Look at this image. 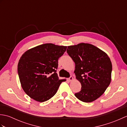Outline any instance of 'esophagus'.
Listing matches in <instances>:
<instances>
[{
    "mask_svg": "<svg viewBox=\"0 0 127 127\" xmlns=\"http://www.w3.org/2000/svg\"><path fill=\"white\" fill-rule=\"evenodd\" d=\"M67 80H68V81H71L73 80V77L72 76H70L69 78H68V79H67Z\"/></svg>",
    "mask_w": 127,
    "mask_h": 127,
    "instance_id": "obj_1",
    "label": "esophagus"
}]
</instances>
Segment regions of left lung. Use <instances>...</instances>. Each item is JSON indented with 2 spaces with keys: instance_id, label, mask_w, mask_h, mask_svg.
<instances>
[{
  "instance_id": "obj_1",
  "label": "left lung",
  "mask_w": 127,
  "mask_h": 127,
  "mask_svg": "<svg viewBox=\"0 0 127 127\" xmlns=\"http://www.w3.org/2000/svg\"><path fill=\"white\" fill-rule=\"evenodd\" d=\"M66 52L75 62L74 73L81 84L75 94L80 100L90 102L99 98L111 80L112 63L107 54L95 46L81 43L68 46Z\"/></svg>"
}]
</instances>
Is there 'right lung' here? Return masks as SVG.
I'll return each instance as SVG.
<instances>
[{"mask_svg": "<svg viewBox=\"0 0 127 127\" xmlns=\"http://www.w3.org/2000/svg\"><path fill=\"white\" fill-rule=\"evenodd\" d=\"M66 46L45 44L29 49L21 56L17 66L23 91L39 102L47 101L55 95L65 79L59 80L57 74L58 60Z\"/></svg>", "mask_w": 127, "mask_h": 127, "instance_id": "obj_1", "label": "right lung"}]
</instances>
